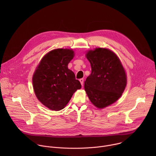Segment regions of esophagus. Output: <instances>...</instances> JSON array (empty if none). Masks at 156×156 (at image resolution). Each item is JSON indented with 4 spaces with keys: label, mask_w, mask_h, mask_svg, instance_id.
<instances>
[{
    "label": "esophagus",
    "mask_w": 156,
    "mask_h": 156,
    "mask_svg": "<svg viewBox=\"0 0 156 156\" xmlns=\"http://www.w3.org/2000/svg\"><path fill=\"white\" fill-rule=\"evenodd\" d=\"M80 83H81V84L83 86V82H84V80L83 79V78H81V79H80Z\"/></svg>",
    "instance_id": "34e87169"
}]
</instances>
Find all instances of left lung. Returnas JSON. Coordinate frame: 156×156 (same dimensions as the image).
Returning <instances> with one entry per match:
<instances>
[{
  "label": "left lung",
  "instance_id": "8db88e82",
  "mask_svg": "<svg viewBox=\"0 0 156 156\" xmlns=\"http://www.w3.org/2000/svg\"><path fill=\"white\" fill-rule=\"evenodd\" d=\"M86 57L91 63V73L84 81V90L96 107L104 108L117 101L125 90V70L117 56L107 49L88 51Z\"/></svg>",
  "mask_w": 156,
  "mask_h": 156
}]
</instances>
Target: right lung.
<instances>
[{
    "mask_svg": "<svg viewBox=\"0 0 156 156\" xmlns=\"http://www.w3.org/2000/svg\"><path fill=\"white\" fill-rule=\"evenodd\" d=\"M73 53V50L67 49L51 51L42 58L33 75L35 94L51 110L63 109L73 93L81 87L75 73L68 69Z\"/></svg>",
    "mask_w": 156,
    "mask_h": 156,
    "instance_id": "1",
    "label": "right lung"
}]
</instances>
